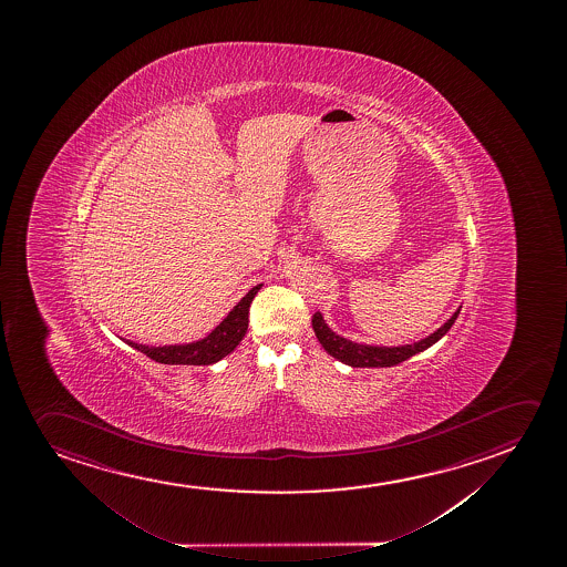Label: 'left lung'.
<instances>
[{
	"label": "left lung",
	"instance_id": "left-lung-1",
	"mask_svg": "<svg viewBox=\"0 0 567 567\" xmlns=\"http://www.w3.org/2000/svg\"><path fill=\"white\" fill-rule=\"evenodd\" d=\"M460 310L461 307L453 312L452 317L445 320L444 324L440 326L436 332H432L423 340L408 343V346H374V343H359V341L348 340L340 333L333 332L332 328L326 324L324 317L320 312L312 317V330L317 333L318 341L326 349V353L343 364L355 367V369L393 367V364L408 361L409 357L416 355L424 349L434 346L436 341L442 340L445 333L450 332V328L460 315Z\"/></svg>",
	"mask_w": 567,
	"mask_h": 567
}]
</instances>
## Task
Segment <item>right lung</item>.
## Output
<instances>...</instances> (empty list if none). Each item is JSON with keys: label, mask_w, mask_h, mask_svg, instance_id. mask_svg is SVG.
I'll use <instances>...</instances> for the list:
<instances>
[{"label": "right lung", "mask_w": 567, "mask_h": 567, "mask_svg": "<svg viewBox=\"0 0 567 567\" xmlns=\"http://www.w3.org/2000/svg\"><path fill=\"white\" fill-rule=\"evenodd\" d=\"M262 284L252 287L249 293L243 297L241 301L229 310L221 322L212 330L206 338L190 343H175V346H144L127 341L131 348L141 351L152 361L162 364H214L221 361L224 357L229 355L239 343H241L247 328H249L250 302L258 293Z\"/></svg>", "instance_id": "add662e5"}]
</instances>
